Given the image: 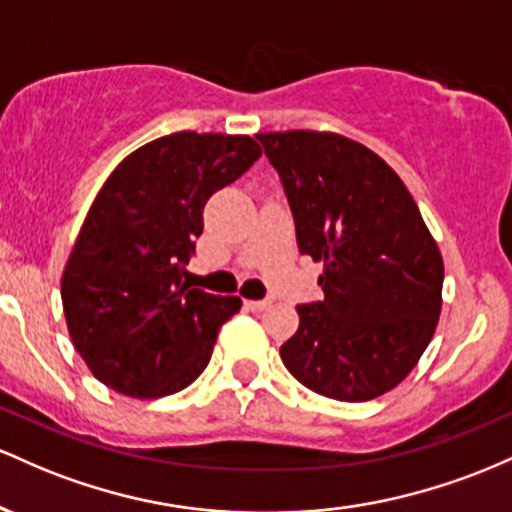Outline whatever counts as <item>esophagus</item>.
Wrapping results in <instances>:
<instances>
[{
	"instance_id": "34e87169",
	"label": "esophagus",
	"mask_w": 512,
	"mask_h": 512,
	"mask_svg": "<svg viewBox=\"0 0 512 512\" xmlns=\"http://www.w3.org/2000/svg\"><path fill=\"white\" fill-rule=\"evenodd\" d=\"M244 304L251 309V312H263V309L271 307V300H246Z\"/></svg>"
}]
</instances>
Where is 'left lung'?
Wrapping results in <instances>:
<instances>
[{"label":"left lung","instance_id":"1","mask_svg":"<svg viewBox=\"0 0 512 512\" xmlns=\"http://www.w3.org/2000/svg\"><path fill=\"white\" fill-rule=\"evenodd\" d=\"M295 217L300 254L324 263V300L300 304L280 358L297 382L370 401L404 380L433 338L445 266L416 200L372 149L338 132H261Z\"/></svg>","mask_w":512,"mask_h":512}]
</instances>
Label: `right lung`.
Returning <instances> with one entry per match:
<instances>
[{
	"label": "right lung",
	"instance_id": "1",
	"mask_svg": "<svg viewBox=\"0 0 512 512\" xmlns=\"http://www.w3.org/2000/svg\"><path fill=\"white\" fill-rule=\"evenodd\" d=\"M258 157L249 135L183 130L135 149L101 186L60 292L74 348L106 387L159 399L208 367L241 300L188 285L186 263L210 195Z\"/></svg>",
	"mask_w": 512,
	"mask_h": 512
}]
</instances>
